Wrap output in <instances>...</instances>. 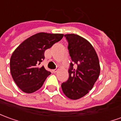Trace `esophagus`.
<instances>
[{
    "label": "esophagus",
    "mask_w": 121,
    "mask_h": 121,
    "mask_svg": "<svg viewBox=\"0 0 121 121\" xmlns=\"http://www.w3.org/2000/svg\"><path fill=\"white\" fill-rule=\"evenodd\" d=\"M58 69H53L52 71V73H56L58 71Z\"/></svg>",
    "instance_id": "34e87169"
}]
</instances>
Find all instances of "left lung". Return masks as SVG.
<instances>
[{"label":"left lung","mask_w":121,"mask_h":121,"mask_svg":"<svg viewBox=\"0 0 121 121\" xmlns=\"http://www.w3.org/2000/svg\"><path fill=\"white\" fill-rule=\"evenodd\" d=\"M73 62L70 63L68 80L61 84L64 94L71 99H78L89 92L98 78L100 66L94 47L85 39L75 34L64 35ZM76 64V68H73Z\"/></svg>","instance_id":"1"}]
</instances>
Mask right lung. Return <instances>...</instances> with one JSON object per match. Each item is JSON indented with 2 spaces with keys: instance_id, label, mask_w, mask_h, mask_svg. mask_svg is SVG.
Wrapping results in <instances>:
<instances>
[{
  "instance_id": "add662e5",
  "label": "right lung",
  "mask_w": 121,
  "mask_h": 121,
  "mask_svg": "<svg viewBox=\"0 0 121 121\" xmlns=\"http://www.w3.org/2000/svg\"><path fill=\"white\" fill-rule=\"evenodd\" d=\"M63 37V34L39 33L24 40L14 50L10 61L11 75L23 92L33 93L43 86L51 73L39 65L44 59L45 50Z\"/></svg>"
}]
</instances>
